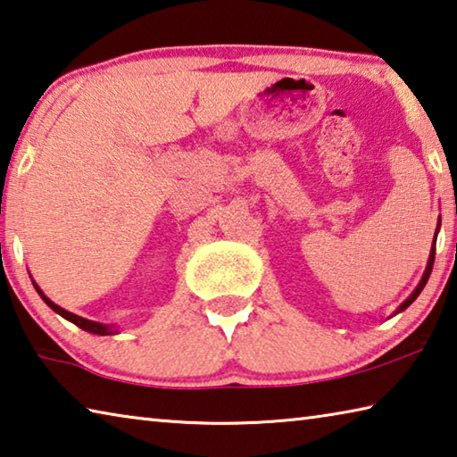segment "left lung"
Here are the masks:
<instances>
[{
	"label": "left lung",
	"mask_w": 457,
	"mask_h": 457,
	"mask_svg": "<svg viewBox=\"0 0 457 457\" xmlns=\"http://www.w3.org/2000/svg\"><path fill=\"white\" fill-rule=\"evenodd\" d=\"M437 231H439V221H437V229H436V236H434V245H431V252H429V260H428V265H426V271H424V278H421V281L418 284V287L413 289V294L408 297V300H405L400 308H397V312L395 313H400V312H403L405 308H408V305H411L413 303V300H416V297L421 294V289H424V286L428 284V279H429V273H431V268H434V257H436V239H437Z\"/></svg>",
	"instance_id": "1"
}]
</instances>
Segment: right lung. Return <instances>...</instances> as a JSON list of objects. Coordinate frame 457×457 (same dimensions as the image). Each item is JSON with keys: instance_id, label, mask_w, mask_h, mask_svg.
<instances>
[{"instance_id": "obj_1", "label": "right lung", "mask_w": 457, "mask_h": 457, "mask_svg": "<svg viewBox=\"0 0 457 457\" xmlns=\"http://www.w3.org/2000/svg\"><path fill=\"white\" fill-rule=\"evenodd\" d=\"M33 287L37 289V294L41 295V300H44V302L49 305V308H52L55 313H60L62 318H65V320L71 321V323H76L78 328L89 331V334H97V336H112V334H115V331H118V329L112 328V326H105V323H99V321H91V320H86V318H79V315H76V313H71V312H68V310L60 308V305L54 303L52 300H49L47 295H44V292H41V289H39V286L36 284V281H33Z\"/></svg>"}]
</instances>
